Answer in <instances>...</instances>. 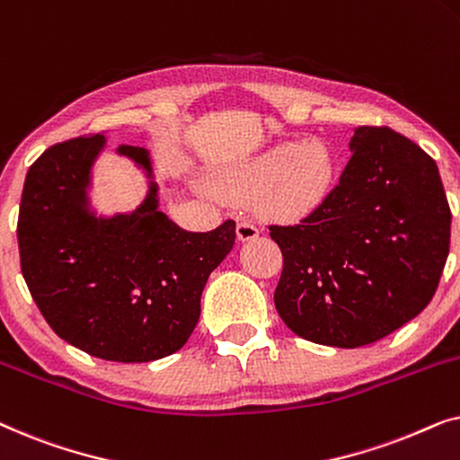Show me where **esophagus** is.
<instances>
[{
	"label": "esophagus",
	"mask_w": 460,
	"mask_h": 460,
	"mask_svg": "<svg viewBox=\"0 0 460 460\" xmlns=\"http://www.w3.org/2000/svg\"><path fill=\"white\" fill-rule=\"evenodd\" d=\"M261 234V228L253 222H249V219H241V222L236 224V236L241 243H247V241H255L257 236Z\"/></svg>",
	"instance_id": "esophagus-1"
}]
</instances>
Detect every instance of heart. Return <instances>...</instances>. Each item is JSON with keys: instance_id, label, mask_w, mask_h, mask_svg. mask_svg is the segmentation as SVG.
<instances>
[{"instance_id": "1", "label": "heart", "mask_w": 460, "mask_h": 460, "mask_svg": "<svg viewBox=\"0 0 460 460\" xmlns=\"http://www.w3.org/2000/svg\"><path fill=\"white\" fill-rule=\"evenodd\" d=\"M337 178L335 150L323 137L285 142L236 167L224 186L236 194L261 192L268 211L299 217L316 211Z\"/></svg>"}]
</instances>
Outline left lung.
<instances>
[{
  "mask_svg": "<svg viewBox=\"0 0 460 460\" xmlns=\"http://www.w3.org/2000/svg\"><path fill=\"white\" fill-rule=\"evenodd\" d=\"M351 159L316 211L270 226L285 257L274 304L295 335L331 348L379 341L419 316L450 251L436 161L389 128H356Z\"/></svg>",
  "mask_w": 460,
  "mask_h": 460,
  "instance_id": "8db88e82",
  "label": "left lung"
}]
</instances>
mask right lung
I'll use <instances>...</instances> for the list:
<instances>
[{"label":"right lung","mask_w":460,"mask_h":460,"mask_svg":"<svg viewBox=\"0 0 460 460\" xmlns=\"http://www.w3.org/2000/svg\"><path fill=\"white\" fill-rule=\"evenodd\" d=\"M104 148V134L81 136L29 167L18 213L22 276L66 343L111 362H153L192 335L207 279L234 247L236 224L181 230L159 211L153 156L125 144L115 155L144 173L146 197L134 211L98 213L92 172Z\"/></svg>","instance_id":"1"}]
</instances>
